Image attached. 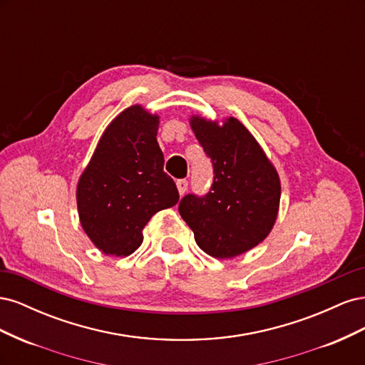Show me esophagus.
<instances>
[{"instance_id": "esophagus-1", "label": "esophagus", "mask_w": 365, "mask_h": 365, "mask_svg": "<svg viewBox=\"0 0 365 365\" xmlns=\"http://www.w3.org/2000/svg\"><path fill=\"white\" fill-rule=\"evenodd\" d=\"M176 187H178V192L182 196L187 192V187H189V182H187V180H178V181H176Z\"/></svg>"}]
</instances>
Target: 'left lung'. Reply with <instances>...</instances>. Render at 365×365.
Returning a JSON list of instances; mask_svg holds the SVG:
<instances>
[{"instance_id":"left-lung-1","label":"left lung","mask_w":365,"mask_h":365,"mask_svg":"<svg viewBox=\"0 0 365 365\" xmlns=\"http://www.w3.org/2000/svg\"><path fill=\"white\" fill-rule=\"evenodd\" d=\"M190 125L213 165V184L202 196L185 195L180 215L208 256H239L269 235L279 212V175L239 120L217 126L192 117Z\"/></svg>"}]
</instances>
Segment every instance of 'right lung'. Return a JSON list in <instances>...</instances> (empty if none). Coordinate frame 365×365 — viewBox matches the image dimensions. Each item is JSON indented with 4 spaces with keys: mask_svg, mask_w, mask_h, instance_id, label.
Returning <instances> with one entry per match:
<instances>
[{
    "mask_svg": "<svg viewBox=\"0 0 365 365\" xmlns=\"http://www.w3.org/2000/svg\"><path fill=\"white\" fill-rule=\"evenodd\" d=\"M158 117L135 105L106 128L77 184L81 224L93 244L111 256H129L143 242V228L180 193L163 170Z\"/></svg>",
    "mask_w": 365,
    "mask_h": 365,
    "instance_id": "obj_1",
    "label": "right lung"
}]
</instances>
